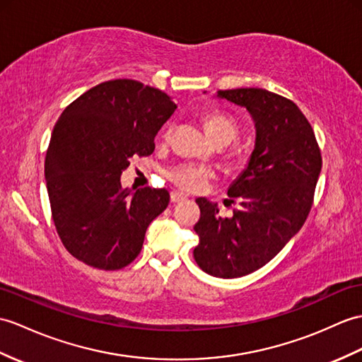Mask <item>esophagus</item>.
I'll list each match as a JSON object with an SVG mask.
<instances>
[{
	"label": "esophagus",
	"instance_id": "obj_1",
	"mask_svg": "<svg viewBox=\"0 0 362 362\" xmlns=\"http://www.w3.org/2000/svg\"><path fill=\"white\" fill-rule=\"evenodd\" d=\"M187 200V194H183L180 191H173L171 192V202L173 204H179V202Z\"/></svg>",
	"mask_w": 362,
	"mask_h": 362
}]
</instances>
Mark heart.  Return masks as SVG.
Returning a JSON list of instances; mask_svg holds the SVG:
<instances>
[{
    "label": "heart",
    "mask_w": 362,
    "mask_h": 362,
    "mask_svg": "<svg viewBox=\"0 0 362 362\" xmlns=\"http://www.w3.org/2000/svg\"><path fill=\"white\" fill-rule=\"evenodd\" d=\"M205 128L209 136H211L217 143H230L239 132V123L233 115L226 112H211L205 117ZM214 170L211 166L199 165V163H182L174 166L168 173V179L179 188L197 192L204 189L208 182L214 179Z\"/></svg>",
    "instance_id": "obj_1"
}]
</instances>
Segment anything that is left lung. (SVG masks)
Here are the masks:
<instances>
[{
	"mask_svg": "<svg viewBox=\"0 0 362 362\" xmlns=\"http://www.w3.org/2000/svg\"><path fill=\"white\" fill-rule=\"evenodd\" d=\"M217 97L247 107L256 123V143L247 168L228 188L240 209L222 219L216 204L196 199L194 259L205 273L234 279L270 262L302 228L322 157L312 124L291 100L259 88L219 90Z\"/></svg>",
	"mask_w": 362,
	"mask_h": 362,
	"instance_id": "obj_1",
	"label": "left lung"
}]
</instances>
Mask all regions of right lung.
<instances>
[{"mask_svg":"<svg viewBox=\"0 0 362 362\" xmlns=\"http://www.w3.org/2000/svg\"><path fill=\"white\" fill-rule=\"evenodd\" d=\"M175 107L160 89L122 78L86 90L57 120L45 177L57 233L75 259L112 272L139 256L170 192H132L120 175L131 157L154 153L157 132Z\"/></svg>","mask_w":362,"mask_h":362,"instance_id":"add662e5","label":"right lung"}]
</instances>
